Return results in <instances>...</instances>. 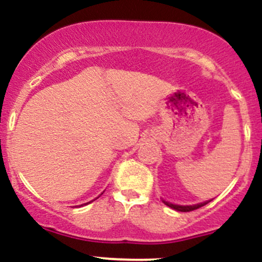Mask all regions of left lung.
Masks as SVG:
<instances>
[{
  "instance_id": "left-lung-1",
  "label": "left lung",
  "mask_w": 262,
  "mask_h": 262,
  "mask_svg": "<svg viewBox=\"0 0 262 262\" xmlns=\"http://www.w3.org/2000/svg\"><path fill=\"white\" fill-rule=\"evenodd\" d=\"M210 201H211V199H210ZM210 201L196 203V204H192V205H181V204H173V203L167 202V201H164V199H162V202L167 205V207L172 208V209H174V210H177V211H192V210H195V209H198V208L204 207V205L208 204V203H209Z\"/></svg>"
}]
</instances>
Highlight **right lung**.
I'll list each match as a JSON object with an SVG mask.
<instances>
[{
  "label": "right lung",
  "mask_w": 262,
  "mask_h": 262,
  "mask_svg": "<svg viewBox=\"0 0 262 262\" xmlns=\"http://www.w3.org/2000/svg\"><path fill=\"white\" fill-rule=\"evenodd\" d=\"M101 194H102V193H101ZM101 194H100V195H101ZM98 198H99V196H98ZM98 198H95V199H98ZM95 199H94V201H95ZM90 203V202H89ZM89 203H85V204H81V205H78V207H83V205H86V204H89Z\"/></svg>",
  "instance_id": "obj_1"
}]
</instances>
